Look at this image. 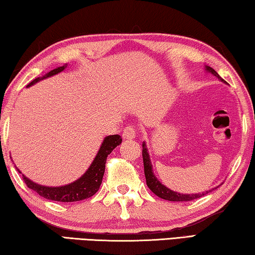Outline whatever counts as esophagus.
I'll use <instances>...</instances> for the list:
<instances>
[{
    "label": "esophagus",
    "mask_w": 255,
    "mask_h": 255,
    "mask_svg": "<svg viewBox=\"0 0 255 255\" xmlns=\"http://www.w3.org/2000/svg\"><path fill=\"white\" fill-rule=\"evenodd\" d=\"M123 137L124 139H133L136 137V129L131 125H129L126 128L124 129L123 132Z\"/></svg>",
    "instance_id": "1"
}]
</instances>
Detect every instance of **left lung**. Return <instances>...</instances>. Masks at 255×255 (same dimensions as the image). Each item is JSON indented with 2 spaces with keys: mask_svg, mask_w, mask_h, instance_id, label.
I'll return each mask as SVG.
<instances>
[{
  "mask_svg": "<svg viewBox=\"0 0 255 255\" xmlns=\"http://www.w3.org/2000/svg\"><path fill=\"white\" fill-rule=\"evenodd\" d=\"M206 71H208L209 73H211V74L215 75L216 77H218L219 80L224 82V80L218 75V73L216 72L214 68H211L210 66H206ZM143 162H144V173L146 178V184H147V187L152 190L153 193H155L157 197L162 198V199H165L169 201H191V200L198 199V198H200L202 196H205L206 193H208V191H206L201 193H193V195H183V193L172 191L171 189L166 188L165 185L162 184L153 173L152 163H150L149 155L147 152V148H146L145 143H143Z\"/></svg>",
  "mask_w": 255,
  "mask_h": 255,
  "instance_id": "1",
  "label": "left lung"
}]
</instances>
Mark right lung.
I'll return each mask as SVG.
<instances>
[{
    "instance_id": "obj_1",
    "label": "right lung",
    "mask_w": 255,
    "mask_h": 255,
    "mask_svg": "<svg viewBox=\"0 0 255 255\" xmlns=\"http://www.w3.org/2000/svg\"><path fill=\"white\" fill-rule=\"evenodd\" d=\"M66 66L67 65L55 68V70L50 71L48 74H46L44 77H37V79H34L31 83H29L27 86H31L32 84L37 83L38 81L47 79V77L53 76L55 74H58L59 72H63L65 70ZM122 137L119 135L107 136L105 138V140H103L100 149H99L96 158L93 159V162L91 165H90L88 171H86L80 179H77L73 183L63 185V187H45V185H40L37 184L36 182H32L31 180L25 178L23 174L22 179L29 189L33 190V191H36L38 195L46 198V199L48 200L59 202H73L88 199V198L92 197L94 193L98 191L99 188H100L103 174H105L108 155L117 147L118 145L122 144Z\"/></svg>"
}]
</instances>
